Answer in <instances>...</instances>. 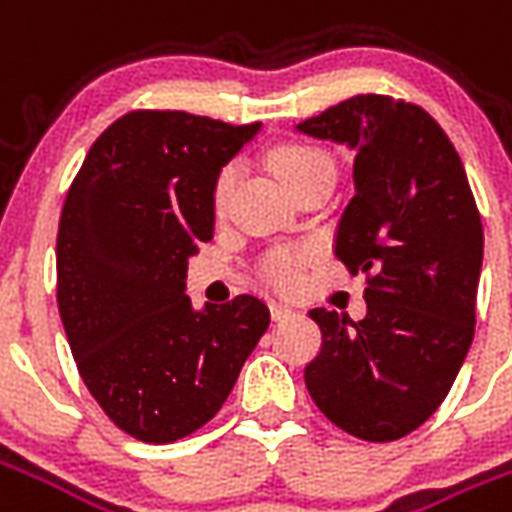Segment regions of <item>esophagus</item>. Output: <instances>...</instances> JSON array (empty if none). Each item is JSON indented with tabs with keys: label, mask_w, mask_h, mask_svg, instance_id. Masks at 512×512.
<instances>
[{
	"label": "esophagus",
	"mask_w": 512,
	"mask_h": 512,
	"mask_svg": "<svg viewBox=\"0 0 512 512\" xmlns=\"http://www.w3.org/2000/svg\"><path fill=\"white\" fill-rule=\"evenodd\" d=\"M271 315H274V321H288L290 315H293V307L282 304V301H271Z\"/></svg>",
	"instance_id": "34e87169"
}]
</instances>
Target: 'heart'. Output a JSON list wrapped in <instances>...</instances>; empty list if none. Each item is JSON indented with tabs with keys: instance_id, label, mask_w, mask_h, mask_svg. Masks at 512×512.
<instances>
[{
	"instance_id": "obj_1",
	"label": "heart",
	"mask_w": 512,
	"mask_h": 512,
	"mask_svg": "<svg viewBox=\"0 0 512 512\" xmlns=\"http://www.w3.org/2000/svg\"><path fill=\"white\" fill-rule=\"evenodd\" d=\"M274 169H277V175L285 183L290 186H296L299 180L310 178V175H315V172H332V161L323 156V153H318V150H312V147H282V150H277L274 153ZM235 180H238V167L235 164H230V167H224L222 172H219V178H216V183H213V208L216 211H224L227 208V202H230V194H233L235 189ZM266 274L274 282H279V285H290V282H296V277H299V263H296V257L290 255H277L268 260L266 266Z\"/></svg>"
}]
</instances>
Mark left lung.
Instances as JSON below:
<instances>
[{"label": "left lung", "instance_id": "1", "mask_svg": "<svg viewBox=\"0 0 512 512\" xmlns=\"http://www.w3.org/2000/svg\"><path fill=\"white\" fill-rule=\"evenodd\" d=\"M296 131L354 156V197L334 252L367 274V315L315 307L321 354L304 370L315 406L365 441H395L441 406L469 354L483 224L461 156L414 104L356 95Z\"/></svg>", "mask_w": 512, "mask_h": 512}]
</instances>
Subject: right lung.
<instances>
[{
  "label": "right lung",
  "mask_w": 512,
  "mask_h": 512,
  "mask_svg": "<svg viewBox=\"0 0 512 512\" xmlns=\"http://www.w3.org/2000/svg\"><path fill=\"white\" fill-rule=\"evenodd\" d=\"M260 128L131 112L95 139L65 197L62 326L90 395L139 441L202 428L268 329L257 296L200 310L186 296L189 257L213 235V183Z\"/></svg>",
  "instance_id": "1"
}]
</instances>
